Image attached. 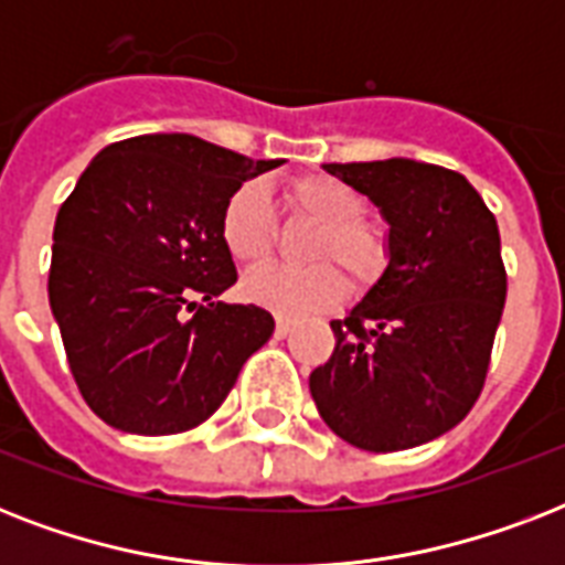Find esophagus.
Here are the masks:
<instances>
[{
  "mask_svg": "<svg viewBox=\"0 0 565 565\" xmlns=\"http://www.w3.org/2000/svg\"><path fill=\"white\" fill-rule=\"evenodd\" d=\"M292 331V319H284L278 317V322H275V337L281 340V337H287Z\"/></svg>",
  "mask_w": 565,
  "mask_h": 565,
  "instance_id": "esophagus-1",
  "label": "esophagus"
}]
</instances>
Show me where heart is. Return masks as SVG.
Returning a JSON list of instances; mask_svg holds the SVG:
<instances>
[{
	"mask_svg": "<svg viewBox=\"0 0 565 565\" xmlns=\"http://www.w3.org/2000/svg\"><path fill=\"white\" fill-rule=\"evenodd\" d=\"M287 202L299 220L317 225L308 257L317 266L287 269L260 266L243 278V296L278 317L296 319L337 308L349 296L343 266L358 284H372L386 269L390 237L384 222L363 213V195L334 175H301L287 184ZM222 243L237 264L257 266L273 255L278 239L269 193L260 181L239 184L222 211Z\"/></svg>",
	"mask_w": 565,
	"mask_h": 565,
	"instance_id": "1",
	"label": "heart"
}]
</instances>
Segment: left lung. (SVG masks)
<instances>
[{
  "label": "left lung",
  "instance_id": "left-lung-1",
  "mask_svg": "<svg viewBox=\"0 0 565 565\" xmlns=\"http://www.w3.org/2000/svg\"><path fill=\"white\" fill-rule=\"evenodd\" d=\"M370 195L390 225V260L345 319L334 354L310 372L319 416L363 451H402L472 411L508 299L495 216L437 163H326Z\"/></svg>",
  "mask_w": 565,
  "mask_h": 565
}]
</instances>
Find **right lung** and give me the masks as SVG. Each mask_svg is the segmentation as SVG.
<instances>
[{"label":"right lung","instance_id":"1","mask_svg":"<svg viewBox=\"0 0 565 565\" xmlns=\"http://www.w3.org/2000/svg\"><path fill=\"white\" fill-rule=\"evenodd\" d=\"M281 163L143 135L105 146L66 195L49 305L75 384L110 428L163 437L202 425L273 337L264 308L213 299L237 281L225 202Z\"/></svg>","mask_w":565,"mask_h":565}]
</instances>
